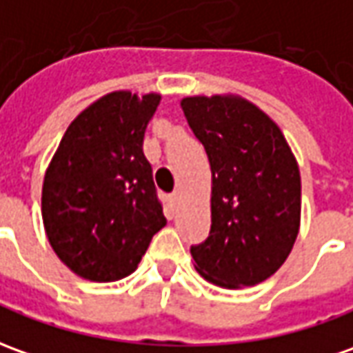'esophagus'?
Segmentation results:
<instances>
[{
  "mask_svg": "<svg viewBox=\"0 0 353 353\" xmlns=\"http://www.w3.org/2000/svg\"><path fill=\"white\" fill-rule=\"evenodd\" d=\"M179 198H181V194H179V192H172L171 196H169V203H171V208H174V205L179 203Z\"/></svg>",
  "mask_w": 353,
  "mask_h": 353,
  "instance_id": "obj_1",
  "label": "esophagus"
}]
</instances>
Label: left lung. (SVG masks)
<instances>
[{
  "label": "left lung",
  "instance_id": "8db88e82",
  "mask_svg": "<svg viewBox=\"0 0 353 353\" xmlns=\"http://www.w3.org/2000/svg\"><path fill=\"white\" fill-rule=\"evenodd\" d=\"M211 165V230L190 254L223 288L263 283L292 250L302 209L300 169L281 128L234 96L181 101Z\"/></svg>",
  "mask_w": 353,
  "mask_h": 353
}]
</instances>
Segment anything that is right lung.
I'll list each match as a JSON object with an SVG mask.
<instances>
[{
	"instance_id": "1",
	"label": "right lung",
	"mask_w": 353,
	"mask_h": 353,
	"mask_svg": "<svg viewBox=\"0 0 353 353\" xmlns=\"http://www.w3.org/2000/svg\"><path fill=\"white\" fill-rule=\"evenodd\" d=\"M159 101V94L103 96L70 123L46 171V234L82 279L113 283L134 273L167 225L142 150Z\"/></svg>"
}]
</instances>
